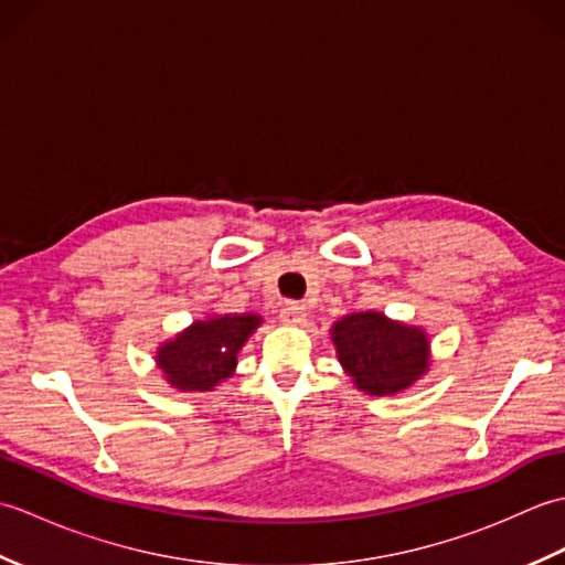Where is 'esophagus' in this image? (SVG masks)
Masks as SVG:
<instances>
[{
    "mask_svg": "<svg viewBox=\"0 0 565 565\" xmlns=\"http://www.w3.org/2000/svg\"><path fill=\"white\" fill-rule=\"evenodd\" d=\"M279 318H281L284 326H303V322L308 320V313H306V308L301 303H286L281 308Z\"/></svg>",
    "mask_w": 565,
    "mask_h": 565,
    "instance_id": "1",
    "label": "esophagus"
}]
</instances>
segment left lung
Masks as SVG:
<instances>
[{"label":"left lung","instance_id":"8db88e82","mask_svg":"<svg viewBox=\"0 0 565 565\" xmlns=\"http://www.w3.org/2000/svg\"><path fill=\"white\" fill-rule=\"evenodd\" d=\"M338 362L366 395H395L415 386L431 366L429 334L419 326L393 320L381 310H362L332 322Z\"/></svg>","mask_w":565,"mask_h":565}]
</instances>
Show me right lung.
I'll return each instance as SVG.
<instances>
[{
  "label": "right lung",
  "instance_id": "right-lung-1",
  "mask_svg": "<svg viewBox=\"0 0 565 565\" xmlns=\"http://www.w3.org/2000/svg\"><path fill=\"white\" fill-rule=\"evenodd\" d=\"M264 318L257 313H211L164 340L154 366L179 393H206L235 374L237 354Z\"/></svg>",
  "mask_w": 565,
  "mask_h": 565
}]
</instances>
